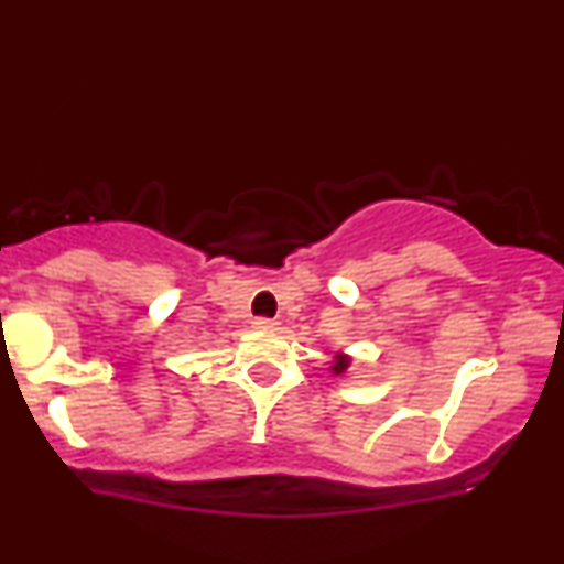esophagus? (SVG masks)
Masks as SVG:
<instances>
[{
  "instance_id": "1",
  "label": "esophagus",
  "mask_w": 564,
  "mask_h": 564,
  "mask_svg": "<svg viewBox=\"0 0 564 564\" xmlns=\"http://www.w3.org/2000/svg\"><path fill=\"white\" fill-rule=\"evenodd\" d=\"M278 325H281V323L268 321V317H257V321H254L257 330H278Z\"/></svg>"
}]
</instances>
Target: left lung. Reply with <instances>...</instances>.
Masks as SVG:
<instances>
[{"instance_id":"left-lung-1","label":"left lung","mask_w":564,"mask_h":564,"mask_svg":"<svg viewBox=\"0 0 564 564\" xmlns=\"http://www.w3.org/2000/svg\"><path fill=\"white\" fill-rule=\"evenodd\" d=\"M349 365H351V357L344 355V351H338L334 362H330V372H334V376H344V372L349 370Z\"/></svg>"}]
</instances>
